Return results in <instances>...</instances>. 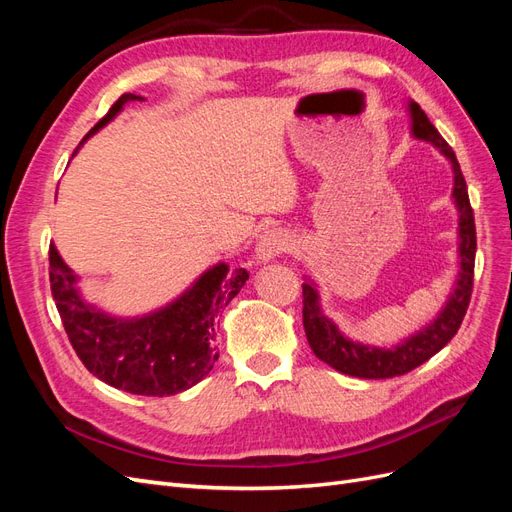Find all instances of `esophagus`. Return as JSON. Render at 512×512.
<instances>
[{"instance_id":"34e87169","label":"esophagus","mask_w":512,"mask_h":512,"mask_svg":"<svg viewBox=\"0 0 512 512\" xmlns=\"http://www.w3.org/2000/svg\"><path fill=\"white\" fill-rule=\"evenodd\" d=\"M290 235L286 230H280V228H273V230H267L265 235H262L258 239V245H256V258L260 262H269L273 260L275 256L280 254H286L290 250Z\"/></svg>"}]
</instances>
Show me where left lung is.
<instances>
[{
  "label": "left lung",
  "mask_w": 512,
  "mask_h": 512,
  "mask_svg": "<svg viewBox=\"0 0 512 512\" xmlns=\"http://www.w3.org/2000/svg\"><path fill=\"white\" fill-rule=\"evenodd\" d=\"M412 115V134L421 141H429L436 145L444 156L451 160L455 173V188L453 198L459 209V256H461V271L457 277V286L446 301L440 316L433 320L429 327L408 337L404 344L395 346L393 350L371 348L359 342L344 337L337 331L335 324L324 318L318 305L316 288L305 282L303 284V327L307 342L312 346L314 354L320 361L329 363L333 369L342 374L378 380V378H393L404 376L414 367L429 361L433 354L440 352L455 333L459 331L463 316L468 312L472 288H474V258H476V226H474V211L470 205L468 185L463 179L455 151L440 136L436 126L427 119L425 111L416 102H410Z\"/></svg>",
  "instance_id": "left-lung-1"
}]
</instances>
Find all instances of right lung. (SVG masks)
Listing matches in <instances>:
<instances>
[{"mask_svg":"<svg viewBox=\"0 0 512 512\" xmlns=\"http://www.w3.org/2000/svg\"><path fill=\"white\" fill-rule=\"evenodd\" d=\"M130 100L141 98L123 94L89 130L81 145ZM49 265L53 299L76 356L102 382L147 397L177 395L209 374L218 361L215 318L250 277L245 269L230 271L222 262L160 312L117 320L79 297L76 275L61 260L53 243Z\"/></svg>","mask_w":512,"mask_h":512,"instance_id":"add662e5","label":"right lung"}]
</instances>
